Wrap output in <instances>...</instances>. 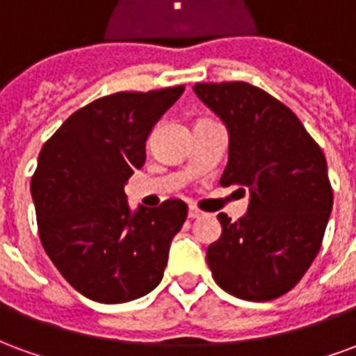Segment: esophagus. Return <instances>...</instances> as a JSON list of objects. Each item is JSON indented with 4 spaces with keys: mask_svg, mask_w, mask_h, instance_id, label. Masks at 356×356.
<instances>
[{
    "mask_svg": "<svg viewBox=\"0 0 356 356\" xmlns=\"http://www.w3.org/2000/svg\"><path fill=\"white\" fill-rule=\"evenodd\" d=\"M204 216V211H200V209H196V208H188V217L191 219H198V217Z\"/></svg>",
    "mask_w": 356,
    "mask_h": 356,
    "instance_id": "esophagus-1",
    "label": "esophagus"
}]
</instances>
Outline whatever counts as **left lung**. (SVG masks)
Listing matches in <instances>:
<instances>
[{
    "mask_svg": "<svg viewBox=\"0 0 356 356\" xmlns=\"http://www.w3.org/2000/svg\"><path fill=\"white\" fill-rule=\"evenodd\" d=\"M193 89L229 131L219 183L250 194L242 219L217 216L223 232L208 246L211 275L234 298H280L321 250L334 204L326 158L299 118L267 91L246 81Z\"/></svg>",
    "mask_w": 356,
    "mask_h": 356,
    "instance_id": "left-lung-1",
    "label": "left lung"
}]
</instances>
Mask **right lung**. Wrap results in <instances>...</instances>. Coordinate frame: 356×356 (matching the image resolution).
I'll use <instances>...</instances> for the list:
<instances>
[{
    "mask_svg": "<svg viewBox=\"0 0 356 356\" xmlns=\"http://www.w3.org/2000/svg\"><path fill=\"white\" fill-rule=\"evenodd\" d=\"M185 86L114 93L76 110L43 145L32 177L43 250L66 282L99 303H125L160 284L183 200L131 211L124 185L147 139Z\"/></svg>",
    "mask_w": 356,
    "mask_h": 356,
    "instance_id": "obj_1",
    "label": "right lung"
}]
</instances>
